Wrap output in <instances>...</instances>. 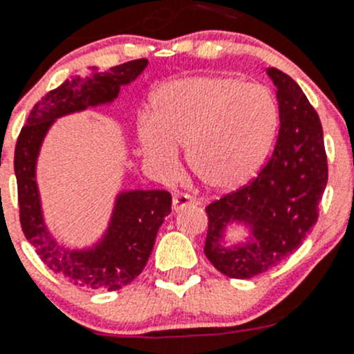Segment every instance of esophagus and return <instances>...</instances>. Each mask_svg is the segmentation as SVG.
I'll return each instance as SVG.
<instances>
[{
	"instance_id": "34e87169",
	"label": "esophagus",
	"mask_w": 354,
	"mask_h": 354,
	"mask_svg": "<svg viewBox=\"0 0 354 354\" xmlns=\"http://www.w3.org/2000/svg\"><path fill=\"white\" fill-rule=\"evenodd\" d=\"M190 203H195V200L192 195H188V194H176L173 197V209L176 210V212L183 210L185 207H188Z\"/></svg>"
}]
</instances>
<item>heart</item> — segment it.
Returning <instances> with one entry per match:
<instances>
[{
    "label": "heart",
    "instance_id": "1",
    "mask_svg": "<svg viewBox=\"0 0 354 354\" xmlns=\"http://www.w3.org/2000/svg\"><path fill=\"white\" fill-rule=\"evenodd\" d=\"M152 118L137 121L145 159L173 173L178 149L210 190L243 187L266 162L279 128V106L269 87L233 77L197 75L166 82L151 97Z\"/></svg>",
    "mask_w": 354,
    "mask_h": 354
}]
</instances>
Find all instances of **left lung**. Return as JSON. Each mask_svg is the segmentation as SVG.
<instances>
[{"label": "left lung", "instance_id": "1", "mask_svg": "<svg viewBox=\"0 0 354 354\" xmlns=\"http://www.w3.org/2000/svg\"><path fill=\"white\" fill-rule=\"evenodd\" d=\"M276 85L279 135L269 162L241 190L207 205V259L224 276L250 279L272 269L308 236L327 187V156L319 114L299 85L277 68H267ZM241 225L245 238H227Z\"/></svg>", "mask_w": 354, "mask_h": 354}]
</instances>
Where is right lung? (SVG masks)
<instances>
[{
	"label": "right lung",
	"instance_id": "1",
	"mask_svg": "<svg viewBox=\"0 0 354 354\" xmlns=\"http://www.w3.org/2000/svg\"><path fill=\"white\" fill-rule=\"evenodd\" d=\"M149 62L133 59L65 80L34 106L15 147L20 224L42 262L75 284L91 289H116L130 284L144 270L164 217L171 212V195L164 190H120L108 227L95 243L84 248L59 243L48 227L37 185V160L56 120L114 102L123 85L131 84Z\"/></svg>",
	"mask_w": 354,
	"mask_h": 354
}]
</instances>
